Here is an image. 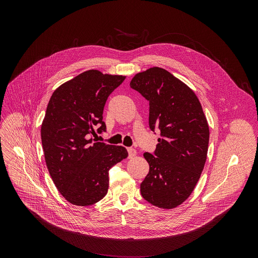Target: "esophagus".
<instances>
[{"label": "esophagus", "mask_w": 258, "mask_h": 258, "mask_svg": "<svg viewBox=\"0 0 258 258\" xmlns=\"http://www.w3.org/2000/svg\"><path fill=\"white\" fill-rule=\"evenodd\" d=\"M127 151H128V156L131 158H133V157H135L137 155V150L134 149V148H127Z\"/></svg>", "instance_id": "34e87169"}]
</instances>
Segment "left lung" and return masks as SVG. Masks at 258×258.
I'll return each instance as SVG.
<instances>
[{"mask_svg": "<svg viewBox=\"0 0 258 258\" xmlns=\"http://www.w3.org/2000/svg\"><path fill=\"white\" fill-rule=\"evenodd\" d=\"M131 88L149 101V125L160 130L154 155L144 153L149 173L141 183L143 198L172 209L194 191L207 158L209 126L200 101L185 83L160 67L139 72Z\"/></svg>", "mask_w": 258, "mask_h": 258, "instance_id": "left-lung-1", "label": "left lung"}]
</instances>
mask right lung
Here are the masks:
<instances>
[{
    "label": "right lung",
    "instance_id": "obj_1",
    "mask_svg": "<svg viewBox=\"0 0 258 258\" xmlns=\"http://www.w3.org/2000/svg\"><path fill=\"white\" fill-rule=\"evenodd\" d=\"M124 76L87 70L58 87L47 106L41 136L45 160L60 194L71 204L90 206L105 197L109 169L128 156L122 146L96 142L106 131L103 110L107 98Z\"/></svg>",
    "mask_w": 258,
    "mask_h": 258
}]
</instances>
